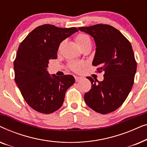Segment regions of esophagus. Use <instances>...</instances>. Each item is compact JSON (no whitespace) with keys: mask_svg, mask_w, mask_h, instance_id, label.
Instances as JSON below:
<instances>
[{"mask_svg":"<svg viewBox=\"0 0 147 147\" xmlns=\"http://www.w3.org/2000/svg\"><path fill=\"white\" fill-rule=\"evenodd\" d=\"M80 80H81V78L78 77V76H75V80H76V82H78V81H80Z\"/></svg>","mask_w":147,"mask_h":147,"instance_id":"1","label":"esophagus"}]
</instances>
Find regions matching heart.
<instances>
[{"instance_id":"obj_1","label":"heart","mask_w":147,"mask_h":147,"mask_svg":"<svg viewBox=\"0 0 147 147\" xmlns=\"http://www.w3.org/2000/svg\"><path fill=\"white\" fill-rule=\"evenodd\" d=\"M76 41L82 49L86 47H88V46L92 45L91 39H90L89 36L86 35V34L81 33V34H79V35H78L76 37ZM62 45H63V43L60 44L59 49H61ZM82 65H83V63H81V62H78V61H70L69 63V68L74 71H79L80 70V67H81V66Z\"/></svg>"}]
</instances>
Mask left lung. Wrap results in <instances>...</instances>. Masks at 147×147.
Here are the masks:
<instances>
[{"instance_id": "obj_1", "label": "left lung", "mask_w": 147, "mask_h": 147, "mask_svg": "<svg viewBox=\"0 0 147 147\" xmlns=\"http://www.w3.org/2000/svg\"><path fill=\"white\" fill-rule=\"evenodd\" d=\"M78 29L94 39L96 48L92 65L98 66V72H104L102 82L87 77L92 88L84 100L96 112L110 113L124 103L133 86L136 62L132 45L111 25L98 24Z\"/></svg>"}]
</instances>
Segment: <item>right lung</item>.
Masks as SVG:
<instances>
[{
	"label": "right lung",
	"instance_id": "1",
	"mask_svg": "<svg viewBox=\"0 0 147 147\" xmlns=\"http://www.w3.org/2000/svg\"><path fill=\"white\" fill-rule=\"evenodd\" d=\"M77 28L45 24L36 27L20 44L14 61L15 80L25 102L43 114H51L63 105L65 92L75 82L71 75L50 76V59H57L60 43Z\"/></svg>",
	"mask_w": 147,
	"mask_h": 147
}]
</instances>
